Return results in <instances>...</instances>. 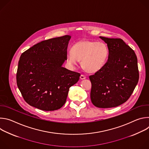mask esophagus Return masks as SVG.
<instances>
[{"instance_id": "esophagus-1", "label": "esophagus", "mask_w": 149, "mask_h": 149, "mask_svg": "<svg viewBox=\"0 0 149 149\" xmlns=\"http://www.w3.org/2000/svg\"><path fill=\"white\" fill-rule=\"evenodd\" d=\"M86 77L85 76V75H82V74H81V76H80V79H86Z\"/></svg>"}]
</instances>
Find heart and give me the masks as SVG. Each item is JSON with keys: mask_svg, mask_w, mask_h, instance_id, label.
I'll list each match as a JSON object with an SVG mask.
<instances>
[{"mask_svg": "<svg viewBox=\"0 0 149 149\" xmlns=\"http://www.w3.org/2000/svg\"><path fill=\"white\" fill-rule=\"evenodd\" d=\"M109 54L107 45L104 42L84 39L77 42L68 51L66 60L71 67L81 60L82 67L90 72L100 71L107 62Z\"/></svg>", "mask_w": 149, "mask_h": 149, "instance_id": "b5f03b06", "label": "heart"}]
</instances>
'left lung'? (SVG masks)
I'll list each match as a JSON object with an SVG mask.
<instances>
[{
    "label": "left lung",
    "instance_id": "obj_1",
    "mask_svg": "<svg viewBox=\"0 0 149 149\" xmlns=\"http://www.w3.org/2000/svg\"><path fill=\"white\" fill-rule=\"evenodd\" d=\"M109 50V58L100 71L90 75V97L98 108L116 107L128 100L139 81L134 51L120 38L100 36Z\"/></svg>",
    "mask_w": 149,
    "mask_h": 149
}]
</instances>
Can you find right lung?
<instances>
[{"label":"right lung","mask_w":149,"mask_h":149,"mask_svg":"<svg viewBox=\"0 0 149 149\" xmlns=\"http://www.w3.org/2000/svg\"><path fill=\"white\" fill-rule=\"evenodd\" d=\"M71 36L41 41L20 55L16 82L25 101L44 111H54L66 102L70 87L80 74L62 67Z\"/></svg>","instance_id":"1"}]
</instances>
